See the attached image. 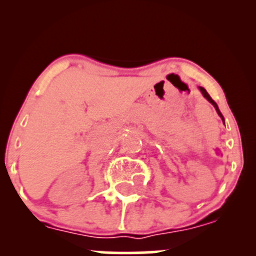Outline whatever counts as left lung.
Here are the masks:
<instances>
[{
	"label": "left lung",
	"instance_id": "8db88e82",
	"mask_svg": "<svg viewBox=\"0 0 256 256\" xmlns=\"http://www.w3.org/2000/svg\"><path fill=\"white\" fill-rule=\"evenodd\" d=\"M200 90H201L202 95H204V98H207V100H208V101H210V104H212L214 106V108H216V113H218V114H219V116H220V118H222V122H224V116H222V113H220V110H219L218 106H216V102H214V101H213V100H212V98H210V95H208V92H207V91H206V89H204V88H201V86H200Z\"/></svg>",
	"mask_w": 256,
	"mask_h": 256
}]
</instances>
